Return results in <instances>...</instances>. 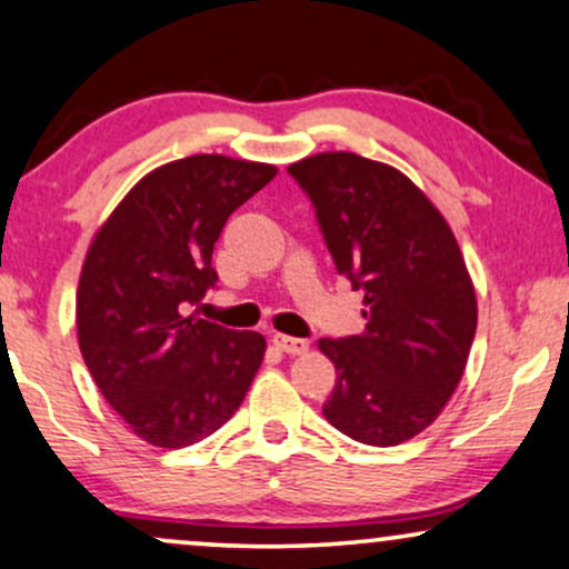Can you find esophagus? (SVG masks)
Here are the masks:
<instances>
[{"label":"esophagus","mask_w":569,"mask_h":569,"mask_svg":"<svg viewBox=\"0 0 569 569\" xmlns=\"http://www.w3.org/2000/svg\"><path fill=\"white\" fill-rule=\"evenodd\" d=\"M273 343H277L284 353H290V357H300V353L309 351V340H303V338L273 336Z\"/></svg>","instance_id":"34e87169"}]
</instances>
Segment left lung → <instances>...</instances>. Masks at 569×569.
Wrapping results in <instances>:
<instances>
[{
  "mask_svg": "<svg viewBox=\"0 0 569 569\" xmlns=\"http://www.w3.org/2000/svg\"><path fill=\"white\" fill-rule=\"evenodd\" d=\"M311 199L340 277L365 292V332L322 338L336 365L325 418L372 447L437 420L466 370L477 296L447 220L410 178L349 151L287 167Z\"/></svg>",
  "mask_w": 569,
  "mask_h": 569,
  "instance_id": "8db88e82",
  "label": "left lung"
}]
</instances>
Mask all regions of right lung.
<instances>
[{
  "mask_svg": "<svg viewBox=\"0 0 569 569\" xmlns=\"http://www.w3.org/2000/svg\"><path fill=\"white\" fill-rule=\"evenodd\" d=\"M277 167L199 153L149 172L92 239L77 332L100 393L153 447L202 442L242 405L266 340L186 317L216 287L226 220Z\"/></svg>",
  "mask_w": 569,
  "mask_h": 569,
  "instance_id": "1",
  "label": "right lung"
}]
</instances>
